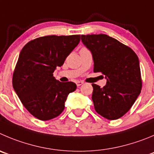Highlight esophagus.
I'll use <instances>...</instances> for the list:
<instances>
[{
  "instance_id": "1",
  "label": "esophagus",
  "mask_w": 154,
  "mask_h": 154,
  "mask_svg": "<svg viewBox=\"0 0 154 154\" xmlns=\"http://www.w3.org/2000/svg\"><path fill=\"white\" fill-rule=\"evenodd\" d=\"M76 84H77V87H80V86H81L82 84H84V82L80 81V80H78V81H76Z\"/></svg>"
}]
</instances>
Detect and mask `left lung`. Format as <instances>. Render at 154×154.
Instances as JSON below:
<instances>
[{"label": "left lung", "instance_id": "8db88e82", "mask_svg": "<svg viewBox=\"0 0 154 154\" xmlns=\"http://www.w3.org/2000/svg\"><path fill=\"white\" fill-rule=\"evenodd\" d=\"M81 40L93 54V72L107 79L103 88L92 84L95 110L109 120L122 117L141 90L138 57L130 47L105 34L82 35Z\"/></svg>", "mask_w": 154, "mask_h": 154}]
</instances>
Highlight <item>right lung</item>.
Returning <instances> with one entry per match:
<instances>
[{
	"label": "right lung",
	"instance_id": "1",
	"mask_svg": "<svg viewBox=\"0 0 154 154\" xmlns=\"http://www.w3.org/2000/svg\"><path fill=\"white\" fill-rule=\"evenodd\" d=\"M80 41V35H46L29 42L21 50L13 74V87L24 107L42 121L57 117L64 109L74 82L62 83L53 76L57 67Z\"/></svg>",
	"mask_w": 154,
	"mask_h": 154
}]
</instances>
